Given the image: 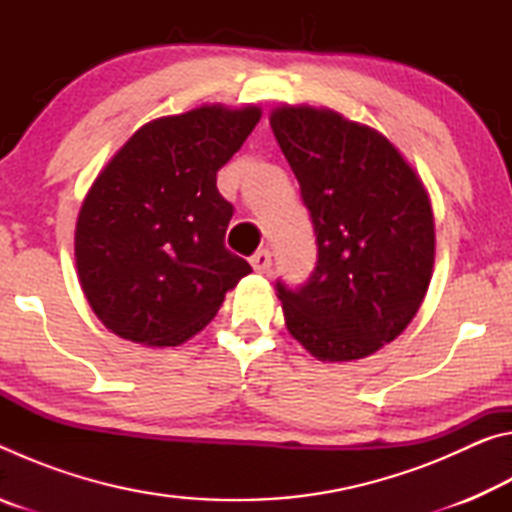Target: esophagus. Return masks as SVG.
Returning a JSON list of instances; mask_svg holds the SVG:
<instances>
[{
    "mask_svg": "<svg viewBox=\"0 0 512 512\" xmlns=\"http://www.w3.org/2000/svg\"><path fill=\"white\" fill-rule=\"evenodd\" d=\"M250 264H253V268H255L257 273H268V271H271V266H273L271 250H268V248L257 250V253L250 257Z\"/></svg>",
    "mask_w": 512,
    "mask_h": 512,
    "instance_id": "obj_1",
    "label": "esophagus"
}]
</instances>
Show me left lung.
Instances as JSON below:
<instances>
[{"instance_id": "left-lung-1", "label": "left lung", "mask_w": 512, "mask_h": 512, "mask_svg": "<svg viewBox=\"0 0 512 512\" xmlns=\"http://www.w3.org/2000/svg\"><path fill=\"white\" fill-rule=\"evenodd\" d=\"M271 128L316 235L309 280L275 282L289 332L323 361L368 357L404 332L427 293V192L384 135L332 110L277 108Z\"/></svg>"}]
</instances>
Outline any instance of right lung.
<instances>
[{
	"label": "right lung",
	"mask_w": 512,
	"mask_h": 512,
	"mask_svg": "<svg viewBox=\"0 0 512 512\" xmlns=\"http://www.w3.org/2000/svg\"><path fill=\"white\" fill-rule=\"evenodd\" d=\"M203 106L142 126L99 173L76 221V268L94 314L121 339L180 345L253 268L225 248L230 201L216 171L259 121Z\"/></svg>",
	"instance_id": "add662e5"
}]
</instances>
